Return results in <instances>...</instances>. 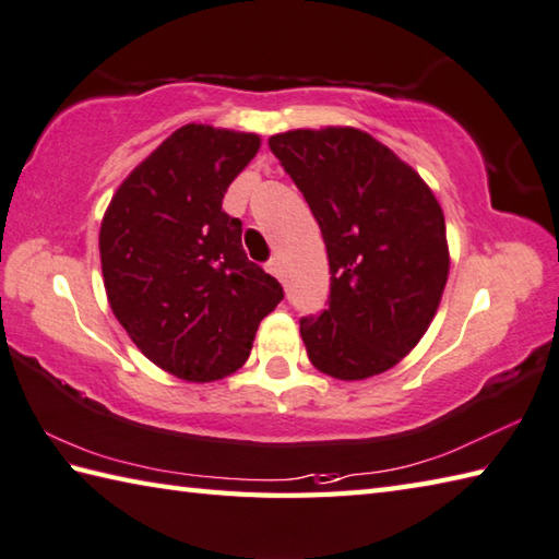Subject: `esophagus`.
I'll return each mask as SVG.
<instances>
[{
	"label": "esophagus",
	"mask_w": 559,
	"mask_h": 559,
	"mask_svg": "<svg viewBox=\"0 0 559 559\" xmlns=\"http://www.w3.org/2000/svg\"><path fill=\"white\" fill-rule=\"evenodd\" d=\"M267 272H270V275H275L280 282H284V270H282V262L277 258H272L267 262Z\"/></svg>",
	"instance_id": "1"
}]
</instances>
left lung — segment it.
<instances>
[{"mask_svg": "<svg viewBox=\"0 0 559 559\" xmlns=\"http://www.w3.org/2000/svg\"><path fill=\"white\" fill-rule=\"evenodd\" d=\"M267 143L329 252V309L299 321L311 365L347 382L386 372L424 338L443 297V209L414 167L350 126L297 129Z\"/></svg>", "mask_w": 559, "mask_h": 559, "instance_id": "8db88e82", "label": "left lung"}]
</instances>
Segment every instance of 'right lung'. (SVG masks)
Listing matches in <instances>:
<instances>
[{
    "instance_id": "obj_1",
    "label": "right lung",
    "mask_w": 559,
    "mask_h": 559,
    "mask_svg": "<svg viewBox=\"0 0 559 559\" xmlns=\"http://www.w3.org/2000/svg\"><path fill=\"white\" fill-rule=\"evenodd\" d=\"M260 135L187 123L111 197L99 230L111 311L165 372L214 382L243 367L282 284L250 262L221 202Z\"/></svg>"
}]
</instances>
